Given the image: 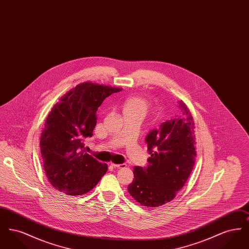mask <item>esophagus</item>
<instances>
[{
	"instance_id": "obj_1",
	"label": "esophagus",
	"mask_w": 249,
	"mask_h": 249,
	"mask_svg": "<svg viewBox=\"0 0 249 249\" xmlns=\"http://www.w3.org/2000/svg\"><path fill=\"white\" fill-rule=\"evenodd\" d=\"M111 165L113 166L114 168H118V169H121V168H126V167H127L126 164H116V163H113V162H111Z\"/></svg>"
}]
</instances>
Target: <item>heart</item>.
Wrapping results in <instances>:
<instances>
[{"label":"heart","instance_id":"obj_1","mask_svg":"<svg viewBox=\"0 0 249 249\" xmlns=\"http://www.w3.org/2000/svg\"><path fill=\"white\" fill-rule=\"evenodd\" d=\"M147 101L140 96L128 97L122 104V111L124 115H133L144 118L148 111Z\"/></svg>","mask_w":249,"mask_h":249}]
</instances>
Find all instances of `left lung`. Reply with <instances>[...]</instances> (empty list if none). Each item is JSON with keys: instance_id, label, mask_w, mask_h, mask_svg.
<instances>
[{"instance_id": "obj_1", "label": "left lung", "mask_w": 249, "mask_h": 249, "mask_svg": "<svg viewBox=\"0 0 249 249\" xmlns=\"http://www.w3.org/2000/svg\"><path fill=\"white\" fill-rule=\"evenodd\" d=\"M178 105L181 115L161 123L145 138L148 166L133 169L128 191L142 206L158 207L174 200L194 167L195 124L188 107L182 101Z\"/></svg>"}]
</instances>
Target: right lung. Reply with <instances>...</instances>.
<instances>
[{
    "label": "right lung",
    "mask_w": 249,
    "mask_h": 249,
    "mask_svg": "<svg viewBox=\"0 0 249 249\" xmlns=\"http://www.w3.org/2000/svg\"><path fill=\"white\" fill-rule=\"evenodd\" d=\"M122 89L92 82L78 84L52 107L40 138L44 170L54 189L70 196L92 190L107 172L84 151V139L91 137L96 112L104 100Z\"/></svg>",
    "instance_id": "1"
}]
</instances>
